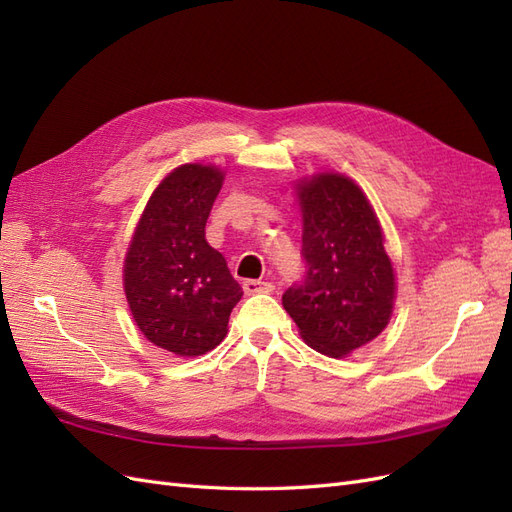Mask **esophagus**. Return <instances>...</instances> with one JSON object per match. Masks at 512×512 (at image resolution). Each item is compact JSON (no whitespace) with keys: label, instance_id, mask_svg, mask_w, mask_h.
<instances>
[{"label":"esophagus","instance_id":"34e87169","mask_svg":"<svg viewBox=\"0 0 512 512\" xmlns=\"http://www.w3.org/2000/svg\"><path fill=\"white\" fill-rule=\"evenodd\" d=\"M273 284L269 282H260V280H245L243 282V292L245 294H256V292H271Z\"/></svg>","mask_w":512,"mask_h":512}]
</instances>
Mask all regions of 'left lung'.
Wrapping results in <instances>:
<instances>
[{"mask_svg": "<svg viewBox=\"0 0 512 512\" xmlns=\"http://www.w3.org/2000/svg\"><path fill=\"white\" fill-rule=\"evenodd\" d=\"M303 213L301 284L290 286L284 309L307 346L346 356L378 337L393 314L395 273L382 228L352 179L320 173L297 183Z\"/></svg>", "mask_w": 512, "mask_h": 512, "instance_id": "left-lung-1", "label": "left lung"}]
</instances>
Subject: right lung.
<instances>
[{
  "instance_id": "add662e5",
  "label": "right lung",
  "mask_w": 512,
  "mask_h": 512,
  "mask_svg": "<svg viewBox=\"0 0 512 512\" xmlns=\"http://www.w3.org/2000/svg\"><path fill=\"white\" fill-rule=\"evenodd\" d=\"M215 166L183 164L151 194L123 262V288L136 327L177 356H200L228 333L243 290L205 239L222 190Z\"/></svg>"
}]
</instances>
